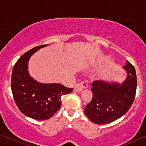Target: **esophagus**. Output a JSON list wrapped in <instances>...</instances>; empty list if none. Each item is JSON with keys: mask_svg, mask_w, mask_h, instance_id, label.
<instances>
[{"mask_svg": "<svg viewBox=\"0 0 146 146\" xmlns=\"http://www.w3.org/2000/svg\"><path fill=\"white\" fill-rule=\"evenodd\" d=\"M87 86L88 85L86 82H80L75 85L74 88V91L76 92H81L84 89L86 88Z\"/></svg>", "mask_w": 146, "mask_h": 146, "instance_id": "obj_1", "label": "esophagus"}]
</instances>
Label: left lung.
Segmentation results:
<instances>
[{
    "mask_svg": "<svg viewBox=\"0 0 146 146\" xmlns=\"http://www.w3.org/2000/svg\"><path fill=\"white\" fill-rule=\"evenodd\" d=\"M123 68L126 76L122 82L97 80L92 83V100L86 106L84 113L92 122H112L126 113L132 105L137 87L135 70L128 61Z\"/></svg>",
    "mask_w": 146,
    "mask_h": 146,
    "instance_id": "obj_1",
    "label": "left lung"
}]
</instances>
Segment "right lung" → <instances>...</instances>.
<instances>
[{"instance_id":"add662e5","label":"right lung","mask_w":146,"mask_h":146,"mask_svg":"<svg viewBox=\"0 0 146 146\" xmlns=\"http://www.w3.org/2000/svg\"><path fill=\"white\" fill-rule=\"evenodd\" d=\"M47 46H38L25 52L16 62L12 72L11 90L16 104L25 115L37 120L50 118L60 107L61 97L73 90L60 84L39 82L30 75V58Z\"/></svg>"}]
</instances>
